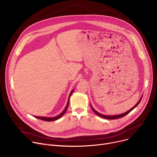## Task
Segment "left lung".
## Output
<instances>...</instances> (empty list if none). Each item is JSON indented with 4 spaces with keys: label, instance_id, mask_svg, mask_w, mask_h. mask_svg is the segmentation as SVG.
Listing matches in <instances>:
<instances>
[{
    "label": "left lung",
    "instance_id": "left-lung-1",
    "mask_svg": "<svg viewBox=\"0 0 157 157\" xmlns=\"http://www.w3.org/2000/svg\"><path fill=\"white\" fill-rule=\"evenodd\" d=\"M142 97H141V98L140 99V100L139 101V102L134 105L132 108H131L130 110H128V111H127L126 113H123V114H119V115H116V116H105V115H103V114H100V113H99L98 112H97L96 110H94L93 108V107L91 106V107H92V109H93V110L94 112V113L96 114H97L98 116H99V117H102V118H104V119H119V118H121V117H124V116H126L127 114H128L130 112H131L134 108H135L139 103H140V101H141V99H142Z\"/></svg>",
    "mask_w": 157,
    "mask_h": 157
}]
</instances>
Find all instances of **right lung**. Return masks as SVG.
Wrapping results in <instances>:
<instances>
[{"label": "right lung", "instance_id": "add662e5", "mask_svg": "<svg viewBox=\"0 0 157 157\" xmlns=\"http://www.w3.org/2000/svg\"><path fill=\"white\" fill-rule=\"evenodd\" d=\"M73 91H74V90H73V91L71 92V93H70V96H69L68 104H67V105H66V106L64 110L62 112V113H61L59 115H58V116H56V117H38V116H35V117L37 118V119H41V120H43V121H48V122H50V121H56V120L59 119L60 117H61L64 115V114L65 113V112L66 111L67 109H68V105H69V99H70V98L71 95L72 93H73Z\"/></svg>", "mask_w": 157, "mask_h": 157}]
</instances>
